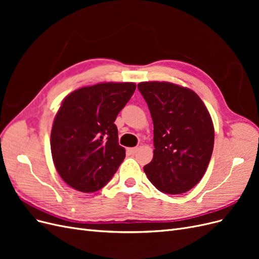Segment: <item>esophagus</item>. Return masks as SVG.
Segmentation results:
<instances>
[{"instance_id":"34e87169","label":"esophagus","mask_w":259,"mask_h":259,"mask_svg":"<svg viewBox=\"0 0 259 259\" xmlns=\"http://www.w3.org/2000/svg\"><path fill=\"white\" fill-rule=\"evenodd\" d=\"M137 147H134V148H127V151L131 153V154H134L136 151H137Z\"/></svg>"}]
</instances>
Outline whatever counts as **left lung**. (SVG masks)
I'll list each match as a JSON object with an SVG mask.
<instances>
[{"label": "left lung", "instance_id": "left-lung-1", "mask_svg": "<svg viewBox=\"0 0 259 259\" xmlns=\"http://www.w3.org/2000/svg\"><path fill=\"white\" fill-rule=\"evenodd\" d=\"M138 90L153 121V159L144 170L156 189L189 191L204 175L214 148L213 121L193 91L169 82H142Z\"/></svg>", "mask_w": 259, "mask_h": 259}]
</instances>
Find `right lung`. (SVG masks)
I'll list each match as a JSON object with an SVG mask.
<instances>
[{"mask_svg":"<svg viewBox=\"0 0 259 259\" xmlns=\"http://www.w3.org/2000/svg\"><path fill=\"white\" fill-rule=\"evenodd\" d=\"M136 90L135 83H99L62 100L51 133L58 174L73 189L90 193L106 186L125 158L114 124Z\"/></svg>","mask_w":259,"mask_h":259,"instance_id":"1","label":"right lung"}]
</instances>
